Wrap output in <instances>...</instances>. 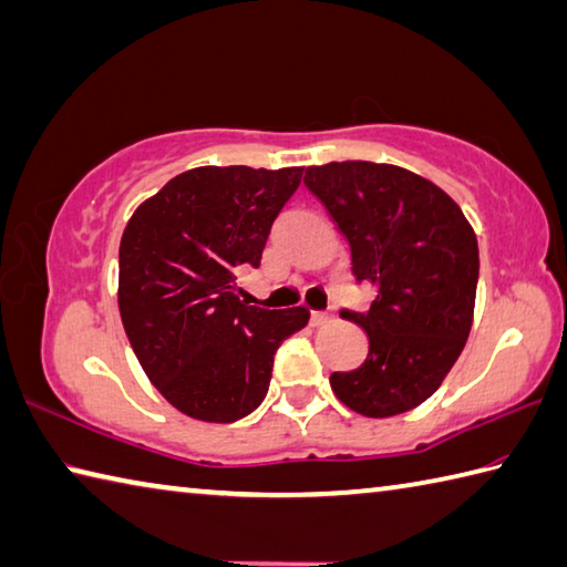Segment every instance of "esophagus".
<instances>
[{
    "label": "esophagus",
    "mask_w": 567,
    "mask_h": 567,
    "mask_svg": "<svg viewBox=\"0 0 567 567\" xmlns=\"http://www.w3.org/2000/svg\"><path fill=\"white\" fill-rule=\"evenodd\" d=\"M329 319H332V315H327V312H312L310 315V324L312 327H322V324H327Z\"/></svg>",
    "instance_id": "esophagus-1"
}]
</instances>
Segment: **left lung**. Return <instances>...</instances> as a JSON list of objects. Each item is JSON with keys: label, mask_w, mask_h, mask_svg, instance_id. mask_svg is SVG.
Listing matches in <instances>:
<instances>
[{"label": "left lung", "mask_w": 567, "mask_h": 567, "mask_svg": "<svg viewBox=\"0 0 567 567\" xmlns=\"http://www.w3.org/2000/svg\"><path fill=\"white\" fill-rule=\"evenodd\" d=\"M305 185L347 238L357 282L377 287L367 312H339L369 337L364 364L329 384L362 416L404 414L441 386L468 339L476 233L439 185L389 163L310 166Z\"/></svg>", "instance_id": "8db88e82"}]
</instances>
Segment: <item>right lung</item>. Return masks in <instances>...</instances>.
Here are the masks:
<instances>
[{
    "instance_id": "1",
    "label": "right lung",
    "mask_w": 567,
    "mask_h": 567,
    "mask_svg": "<svg viewBox=\"0 0 567 567\" xmlns=\"http://www.w3.org/2000/svg\"><path fill=\"white\" fill-rule=\"evenodd\" d=\"M302 168L203 166L141 203L118 248V310L143 372L185 416L230 424L262 404L272 359L310 319L305 307L240 300V270L260 265L267 235Z\"/></svg>"
}]
</instances>
